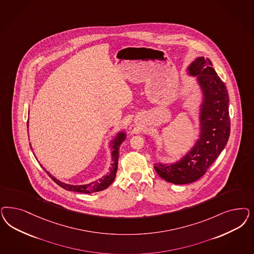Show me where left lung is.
Wrapping results in <instances>:
<instances>
[{
	"mask_svg": "<svg viewBox=\"0 0 254 254\" xmlns=\"http://www.w3.org/2000/svg\"><path fill=\"white\" fill-rule=\"evenodd\" d=\"M187 73L195 76L202 92L199 106V133L193 146L175 163H156V172L174 184L199 180L227 144L230 135L229 95L209 59L198 57Z\"/></svg>",
	"mask_w": 254,
	"mask_h": 254,
	"instance_id": "8db88e82",
	"label": "left lung"
}]
</instances>
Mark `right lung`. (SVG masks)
Instances as JSON below:
<instances>
[{
	"instance_id": "right-lung-1",
	"label": "right lung",
	"mask_w": 254,
	"mask_h": 254,
	"mask_svg": "<svg viewBox=\"0 0 254 254\" xmlns=\"http://www.w3.org/2000/svg\"><path fill=\"white\" fill-rule=\"evenodd\" d=\"M27 127H29V123H27ZM126 132L124 131H118L116 133L113 139L110 141L109 147H111V166L109 168V173L105 175L102 179H99L98 180H94L88 184H83V185H72V184H67L61 180H58L52 174H50L49 171L46 170V168L40 164L42 167L45 169V171L48 173L49 177L52 179L54 182H56L59 186L62 188L65 189L67 190L71 191H76V192H82V193H91V192H96L103 190L105 189L108 188L112 182L114 181L116 175H117V170H118V160H119V155H120V147L123 144V141L126 138ZM30 147L33 150L32 144L30 143ZM34 154V153H33ZM36 158V156H35ZM38 161V159H36Z\"/></svg>"
}]
</instances>
